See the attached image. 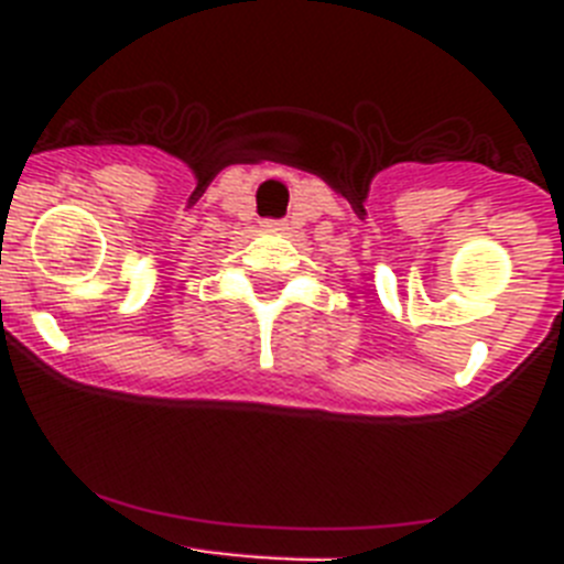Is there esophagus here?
I'll list each match as a JSON object with an SVG mask.
<instances>
[{
	"mask_svg": "<svg viewBox=\"0 0 564 564\" xmlns=\"http://www.w3.org/2000/svg\"><path fill=\"white\" fill-rule=\"evenodd\" d=\"M262 228H265V231H271V234H282V231H288V223L285 220H268Z\"/></svg>",
	"mask_w": 564,
	"mask_h": 564,
	"instance_id": "obj_1",
	"label": "esophagus"
}]
</instances>
